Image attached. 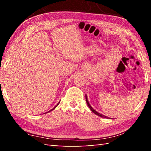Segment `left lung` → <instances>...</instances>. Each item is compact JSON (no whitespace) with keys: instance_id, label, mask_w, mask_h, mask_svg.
<instances>
[{"instance_id":"1","label":"left lung","mask_w":151,"mask_h":151,"mask_svg":"<svg viewBox=\"0 0 151 151\" xmlns=\"http://www.w3.org/2000/svg\"><path fill=\"white\" fill-rule=\"evenodd\" d=\"M86 102H87V104H88V106H89V108H90V110L93 112L94 114H95L96 115H99V116H100V117H104V118H106V119H108V117H106V116H105V115H102V114H99V113H98V112L97 111H95L93 108L91 106V105L89 104V102H88V97H87V96L86 95Z\"/></svg>"}]
</instances>
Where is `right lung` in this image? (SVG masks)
Returning a JSON list of instances; mask_svg holds the SVG:
<instances>
[{
  "mask_svg": "<svg viewBox=\"0 0 151 151\" xmlns=\"http://www.w3.org/2000/svg\"><path fill=\"white\" fill-rule=\"evenodd\" d=\"M60 104V102H58V104H57V105H56V106H54V108H52V110H50V111H48V112H49V111H52V110H54V108H56V107H57V106H58V104Z\"/></svg>",
  "mask_w": 151,
  "mask_h": 151,
  "instance_id": "1",
  "label": "right lung"
}]
</instances>
